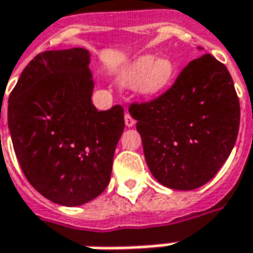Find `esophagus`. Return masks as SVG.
Listing matches in <instances>:
<instances>
[{
  "instance_id": "1",
  "label": "esophagus",
  "mask_w": 253,
  "mask_h": 253,
  "mask_svg": "<svg viewBox=\"0 0 253 253\" xmlns=\"http://www.w3.org/2000/svg\"><path fill=\"white\" fill-rule=\"evenodd\" d=\"M125 125H126L128 128H130V126H133V125H135V120L130 117L129 113H126V114H125Z\"/></svg>"
}]
</instances>
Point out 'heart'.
Wrapping results in <instances>:
<instances>
[{"label": "heart", "mask_w": 253, "mask_h": 253, "mask_svg": "<svg viewBox=\"0 0 253 253\" xmlns=\"http://www.w3.org/2000/svg\"><path fill=\"white\" fill-rule=\"evenodd\" d=\"M175 75V65L169 58H154L153 55H142L121 74V82L128 86H136L145 96H153L163 91Z\"/></svg>", "instance_id": "b5f03b06"}]
</instances>
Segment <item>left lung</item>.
Here are the masks:
<instances>
[{
    "label": "left lung",
    "instance_id": "obj_1",
    "mask_svg": "<svg viewBox=\"0 0 253 253\" xmlns=\"http://www.w3.org/2000/svg\"><path fill=\"white\" fill-rule=\"evenodd\" d=\"M129 114L152 175L167 188L192 191L209 182L231 153L240 100L224 64L203 54L164 94L132 104Z\"/></svg>",
    "mask_w": 253,
    "mask_h": 253
}]
</instances>
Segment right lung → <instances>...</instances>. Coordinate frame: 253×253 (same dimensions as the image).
Here are the masks:
<instances>
[{
  "label": "right lung",
  "mask_w": 253,
  "mask_h": 253,
  "mask_svg": "<svg viewBox=\"0 0 253 253\" xmlns=\"http://www.w3.org/2000/svg\"><path fill=\"white\" fill-rule=\"evenodd\" d=\"M90 52L44 51L29 62L8 100V128L25 177L62 206H81L108 185L124 108L97 111Z\"/></svg>",
  "instance_id": "1"
}]
</instances>
